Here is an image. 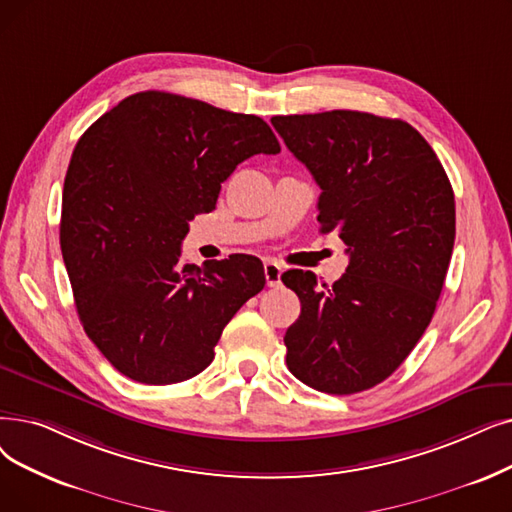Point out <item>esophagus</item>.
I'll return each instance as SVG.
<instances>
[{
    "label": "esophagus",
    "instance_id": "esophagus-1",
    "mask_svg": "<svg viewBox=\"0 0 512 512\" xmlns=\"http://www.w3.org/2000/svg\"><path fill=\"white\" fill-rule=\"evenodd\" d=\"M263 272H265V284H268L270 288H278L282 282H280V276H282V268L276 263V261H265L263 265Z\"/></svg>",
    "mask_w": 512,
    "mask_h": 512
}]
</instances>
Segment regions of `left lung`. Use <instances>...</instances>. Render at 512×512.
<instances>
[{
  "label": "left lung",
  "instance_id": "1",
  "mask_svg": "<svg viewBox=\"0 0 512 512\" xmlns=\"http://www.w3.org/2000/svg\"><path fill=\"white\" fill-rule=\"evenodd\" d=\"M286 148L314 175L320 232L347 244L341 280L314 272L282 282L301 301L286 330V366L324 393L383 383L427 330L454 249V192L437 154L399 119L360 110L272 117Z\"/></svg>",
  "mask_w": 512,
  "mask_h": 512
}]
</instances>
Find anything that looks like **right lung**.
Segmentation results:
<instances>
[{
  "instance_id": "right-lung-1",
  "label": "right lung",
  "mask_w": 512,
  "mask_h": 512,
  "mask_svg": "<svg viewBox=\"0 0 512 512\" xmlns=\"http://www.w3.org/2000/svg\"><path fill=\"white\" fill-rule=\"evenodd\" d=\"M270 125L167 92L121 100L79 138L64 177L60 249L87 337L127 379L173 385L203 372L236 311L265 286L253 255L182 263L188 221Z\"/></svg>"
}]
</instances>
